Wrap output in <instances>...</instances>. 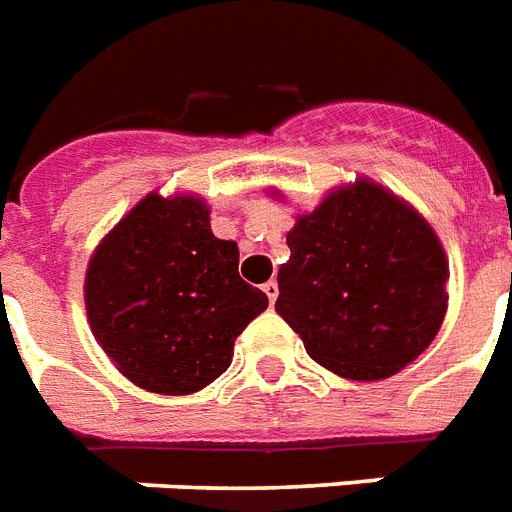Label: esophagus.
Here are the masks:
<instances>
[{
	"label": "esophagus",
	"instance_id": "34e87169",
	"mask_svg": "<svg viewBox=\"0 0 512 512\" xmlns=\"http://www.w3.org/2000/svg\"><path fill=\"white\" fill-rule=\"evenodd\" d=\"M261 288H264V293H267L269 304H275V301H277V293H280V290H277V282H275V280H269V282H264Z\"/></svg>",
	"mask_w": 512,
	"mask_h": 512
}]
</instances>
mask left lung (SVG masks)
Segmentation results:
<instances>
[{
	"instance_id": "8db88e82",
	"label": "left lung",
	"mask_w": 512,
	"mask_h": 512,
	"mask_svg": "<svg viewBox=\"0 0 512 512\" xmlns=\"http://www.w3.org/2000/svg\"><path fill=\"white\" fill-rule=\"evenodd\" d=\"M277 314L327 370L380 380L418 359L447 312L449 269L428 222L372 182L327 195L288 232Z\"/></svg>"
}]
</instances>
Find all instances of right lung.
Segmentation results:
<instances>
[{"label": "right lung", "instance_id": "obj_1", "mask_svg": "<svg viewBox=\"0 0 512 512\" xmlns=\"http://www.w3.org/2000/svg\"><path fill=\"white\" fill-rule=\"evenodd\" d=\"M237 261V243L214 237L203 200L147 195L89 261L94 338L137 386L200 391L230 367L235 338L269 304Z\"/></svg>", "mask_w": 512, "mask_h": 512}]
</instances>
